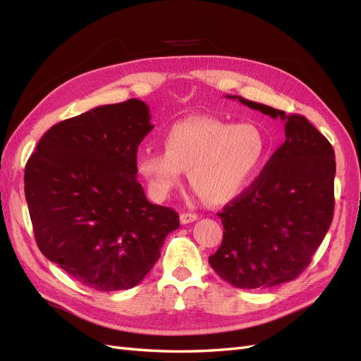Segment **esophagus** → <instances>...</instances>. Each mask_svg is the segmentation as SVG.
I'll return each mask as SVG.
<instances>
[{
  "label": "esophagus",
  "mask_w": 361,
  "mask_h": 361,
  "mask_svg": "<svg viewBox=\"0 0 361 361\" xmlns=\"http://www.w3.org/2000/svg\"><path fill=\"white\" fill-rule=\"evenodd\" d=\"M179 219H180V224L182 225H187V224H191V222H196L197 219H199V216L195 214V213H182Z\"/></svg>",
  "instance_id": "obj_1"
}]
</instances>
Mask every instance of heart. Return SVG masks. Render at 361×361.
Here are the masks:
<instances>
[{
  "label": "heart",
  "instance_id": "1",
  "mask_svg": "<svg viewBox=\"0 0 361 361\" xmlns=\"http://www.w3.org/2000/svg\"><path fill=\"white\" fill-rule=\"evenodd\" d=\"M164 152L142 148L135 165L156 199L180 185L183 171L196 195L224 205L239 197L256 179L267 156V139L254 124H234L188 116L173 122L162 135Z\"/></svg>",
  "mask_w": 361,
  "mask_h": 361
}]
</instances>
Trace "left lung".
I'll use <instances>...</instances> for the list:
<instances>
[{"label":"left lung","mask_w":361,"mask_h":361,"mask_svg":"<svg viewBox=\"0 0 361 361\" xmlns=\"http://www.w3.org/2000/svg\"><path fill=\"white\" fill-rule=\"evenodd\" d=\"M226 98L285 122V142L259 178L217 214L224 239L208 259L230 285L265 289L294 280L326 235L334 216L336 153L305 116L242 96Z\"/></svg>","instance_id":"left-lung-1"}]
</instances>
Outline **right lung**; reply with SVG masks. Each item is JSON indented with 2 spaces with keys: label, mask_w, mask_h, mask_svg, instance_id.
<instances>
[{
  "label": "right lung",
  "mask_w": 361,
  "mask_h": 361,
  "mask_svg": "<svg viewBox=\"0 0 361 361\" xmlns=\"http://www.w3.org/2000/svg\"><path fill=\"white\" fill-rule=\"evenodd\" d=\"M144 101L99 105L46 131L24 170L35 239L50 262L96 291L136 286L179 228L153 205L135 157L153 130Z\"/></svg>",
  "instance_id": "add662e5"
}]
</instances>
